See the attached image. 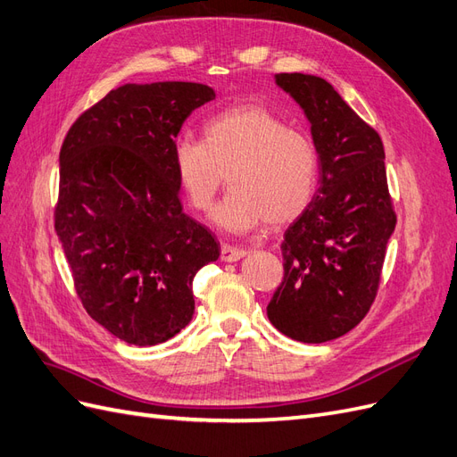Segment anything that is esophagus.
<instances>
[{
	"label": "esophagus",
	"mask_w": 457,
	"mask_h": 457,
	"mask_svg": "<svg viewBox=\"0 0 457 457\" xmlns=\"http://www.w3.org/2000/svg\"><path fill=\"white\" fill-rule=\"evenodd\" d=\"M245 255V250L244 247H237V245H230V244H223V247H220V259L223 261H238Z\"/></svg>",
	"instance_id": "34e87169"
}]
</instances>
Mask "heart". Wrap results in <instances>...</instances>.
<instances>
[{
	"label": "heart",
	"mask_w": 457,
	"mask_h": 457,
	"mask_svg": "<svg viewBox=\"0 0 457 457\" xmlns=\"http://www.w3.org/2000/svg\"><path fill=\"white\" fill-rule=\"evenodd\" d=\"M173 171L190 205L212 210L228 171L230 192L213 220L247 232L267 223L284 227L307 210L316 187L318 156L307 135L261 104L223 110L204 123V141L173 145Z\"/></svg>",
	"instance_id": "b5f03b06"
}]
</instances>
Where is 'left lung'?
<instances>
[{
    "label": "left lung",
    "instance_id": "1",
    "mask_svg": "<svg viewBox=\"0 0 457 457\" xmlns=\"http://www.w3.org/2000/svg\"><path fill=\"white\" fill-rule=\"evenodd\" d=\"M276 86L303 108L318 154V190L284 234V280L267 316L301 343L337 339L376 299L396 215L378 131L326 79L276 74Z\"/></svg>",
    "mask_w": 457,
    "mask_h": 457
}]
</instances>
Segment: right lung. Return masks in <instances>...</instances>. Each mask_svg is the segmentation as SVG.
Instances as JSON below:
<instances>
[{"mask_svg": "<svg viewBox=\"0 0 457 457\" xmlns=\"http://www.w3.org/2000/svg\"><path fill=\"white\" fill-rule=\"evenodd\" d=\"M215 91L192 81L126 84L86 110L61 148L54 230L95 322L129 345L177 336L195 314L192 280L219 257L183 213L173 145Z\"/></svg>", "mask_w": 457, "mask_h": 457, "instance_id": "add662e5", "label": "right lung"}]
</instances>
